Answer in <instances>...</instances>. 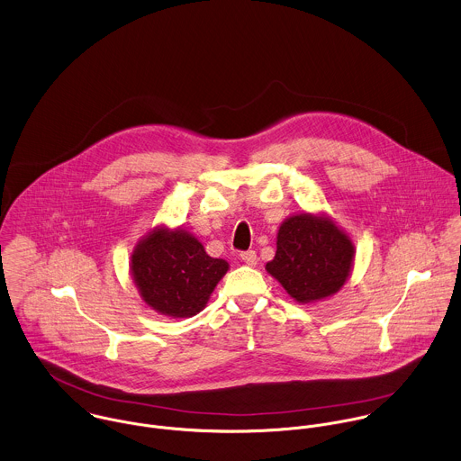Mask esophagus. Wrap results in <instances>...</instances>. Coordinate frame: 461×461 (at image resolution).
Here are the masks:
<instances>
[{"mask_svg": "<svg viewBox=\"0 0 461 461\" xmlns=\"http://www.w3.org/2000/svg\"><path fill=\"white\" fill-rule=\"evenodd\" d=\"M240 258H242V262L248 264V266H257V253H255L253 249L240 253Z\"/></svg>", "mask_w": 461, "mask_h": 461, "instance_id": "34e87169", "label": "esophagus"}]
</instances>
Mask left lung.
Segmentation results:
<instances>
[{
	"mask_svg": "<svg viewBox=\"0 0 461 461\" xmlns=\"http://www.w3.org/2000/svg\"><path fill=\"white\" fill-rule=\"evenodd\" d=\"M355 246L330 219L299 213L277 231L276 257L266 266L299 303L335 294L349 276Z\"/></svg>",
	"mask_w": 461,
	"mask_h": 461,
	"instance_id": "1",
	"label": "left lung"
}]
</instances>
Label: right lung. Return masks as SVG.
<instances>
[{"label":"right lung","mask_w":461,"mask_h":461,"mask_svg":"<svg viewBox=\"0 0 461 461\" xmlns=\"http://www.w3.org/2000/svg\"><path fill=\"white\" fill-rule=\"evenodd\" d=\"M228 262L212 258L197 239L182 230H155L131 255V273L142 299L171 317L201 312Z\"/></svg>","instance_id":"add662e5"}]
</instances>
